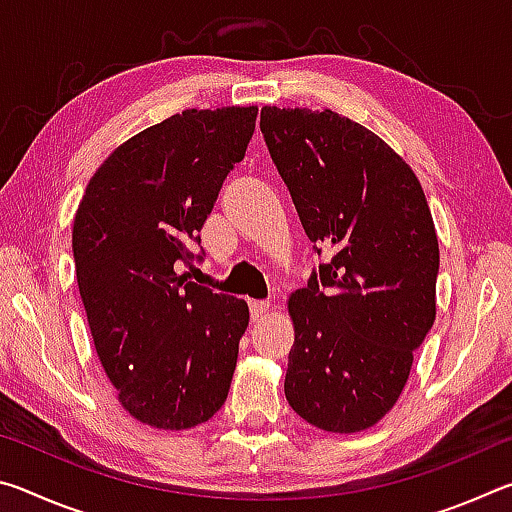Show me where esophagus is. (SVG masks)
I'll list each match as a JSON object with an SVG mask.
<instances>
[{
    "instance_id": "esophagus-1",
    "label": "esophagus",
    "mask_w": 512,
    "mask_h": 512,
    "mask_svg": "<svg viewBox=\"0 0 512 512\" xmlns=\"http://www.w3.org/2000/svg\"><path fill=\"white\" fill-rule=\"evenodd\" d=\"M268 311V302H250V318H253V323L257 320H262Z\"/></svg>"
}]
</instances>
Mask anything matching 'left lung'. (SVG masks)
Returning a JSON list of instances; mask_svg holds the SVG:
<instances>
[{
	"label": "left lung",
	"instance_id": "obj_1",
	"mask_svg": "<svg viewBox=\"0 0 512 512\" xmlns=\"http://www.w3.org/2000/svg\"><path fill=\"white\" fill-rule=\"evenodd\" d=\"M259 128L309 241L332 250L287 302L284 395L323 431L370 429L400 400L436 320L427 198L391 146L339 112L264 106Z\"/></svg>",
	"mask_w": 512,
	"mask_h": 512
}]
</instances>
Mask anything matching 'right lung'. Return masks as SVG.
Returning <instances> with one entry per match:
<instances>
[{
    "label": "right lung",
    "mask_w": 512,
    "mask_h": 512,
    "mask_svg": "<svg viewBox=\"0 0 512 512\" xmlns=\"http://www.w3.org/2000/svg\"><path fill=\"white\" fill-rule=\"evenodd\" d=\"M257 106L185 110L117 146L74 216L76 280L99 361L124 409L183 431L221 409L248 327L244 300L178 273L244 160ZM201 259V255H198Z\"/></svg>",
    "instance_id": "right-lung-1"
}]
</instances>
